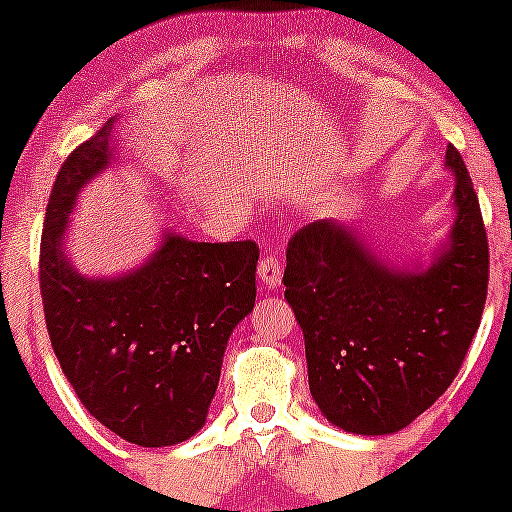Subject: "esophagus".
Listing matches in <instances>:
<instances>
[{
  "label": "esophagus",
  "instance_id": "1",
  "mask_svg": "<svg viewBox=\"0 0 512 512\" xmlns=\"http://www.w3.org/2000/svg\"><path fill=\"white\" fill-rule=\"evenodd\" d=\"M257 275H260L262 285L267 289H277L282 285V267H280V260L272 255L262 257L260 260V267H257Z\"/></svg>",
  "mask_w": 512,
  "mask_h": 512
}]
</instances>
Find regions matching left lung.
Segmentation results:
<instances>
[{
  "label": "left lung",
  "mask_w": 512,
  "mask_h": 512,
  "mask_svg": "<svg viewBox=\"0 0 512 512\" xmlns=\"http://www.w3.org/2000/svg\"><path fill=\"white\" fill-rule=\"evenodd\" d=\"M453 220L428 267H394L354 227L317 220L287 247L285 299L304 334L309 391L332 426L386 436L451 386L488 294V237L461 153Z\"/></svg>",
  "instance_id": "left-lung-1"
}]
</instances>
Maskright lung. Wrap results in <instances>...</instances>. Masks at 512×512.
I'll list each match as a JSON object with an SVG mask.
<instances>
[{
  "label": "right lung",
  "instance_id": "1",
  "mask_svg": "<svg viewBox=\"0 0 512 512\" xmlns=\"http://www.w3.org/2000/svg\"><path fill=\"white\" fill-rule=\"evenodd\" d=\"M113 121L61 165L41 232L51 347L76 396L123 441L160 448L203 428L232 329L255 307L260 247L165 232L138 270L86 277L64 250L79 190L111 165Z\"/></svg>",
  "mask_w": 512,
  "mask_h": 512
}]
</instances>
